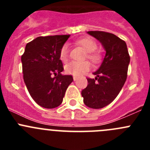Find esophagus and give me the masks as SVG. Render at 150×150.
<instances>
[{
  "mask_svg": "<svg viewBox=\"0 0 150 150\" xmlns=\"http://www.w3.org/2000/svg\"><path fill=\"white\" fill-rule=\"evenodd\" d=\"M76 79H77V77H76V76H74V81H76Z\"/></svg>",
  "mask_w": 150,
  "mask_h": 150,
  "instance_id": "1",
  "label": "esophagus"
}]
</instances>
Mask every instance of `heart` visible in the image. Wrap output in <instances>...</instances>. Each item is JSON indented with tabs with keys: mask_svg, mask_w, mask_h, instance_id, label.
I'll list each match as a JSON object with an SVG mask.
<instances>
[{
	"mask_svg": "<svg viewBox=\"0 0 150 150\" xmlns=\"http://www.w3.org/2000/svg\"><path fill=\"white\" fill-rule=\"evenodd\" d=\"M76 43L79 46H82L87 52V58H88L93 62H98L99 59H100V56L98 53L94 52V51L97 48V44L93 40L90 39V38H83V39L78 40L76 41ZM68 44L65 43L62 46L60 52H59V58H60L62 62H66L68 60ZM91 67V64L88 61L71 62L66 64L65 71L69 74H72L74 76H79L89 71Z\"/></svg>",
	"mask_w": 150,
	"mask_h": 150,
	"instance_id": "1",
	"label": "heart"
}]
</instances>
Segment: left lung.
Here are the masks:
<instances>
[{"label": "left lung", "instance_id": "1", "mask_svg": "<svg viewBox=\"0 0 150 150\" xmlns=\"http://www.w3.org/2000/svg\"><path fill=\"white\" fill-rule=\"evenodd\" d=\"M101 43L106 53L99 68L88 78V86L82 91L83 102L92 109H100L116 98L127 79L130 56L124 40L104 31H88Z\"/></svg>", "mask_w": 150, "mask_h": 150}]
</instances>
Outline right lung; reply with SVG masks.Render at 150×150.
<instances>
[{
    "instance_id": "add662e5",
    "label": "right lung",
    "mask_w": 150,
    "mask_h": 150,
    "mask_svg": "<svg viewBox=\"0 0 150 150\" xmlns=\"http://www.w3.org/2000/svg\"><path fill=\"white\" fill-rule=\"evenodd\" d=\"M70 35L38 37L27 43L22 55L24 82L34 101L41 107L52 109L62 103L71 75L64 71L59 52Z\"/></svg>"
}]
</instances>
